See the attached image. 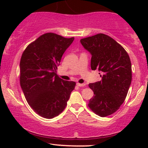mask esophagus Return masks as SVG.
Listing matches in <instances>:
<instances>
[{"instance_id":"obj_1","label":"esophagus","mask_w":148,"mask_h":148,"mask_svg":"<svg viewBox=\"0 0 148 148\" xmlns=\"http://www.w3.org/2000/svg\"><path fill=\"white\" fill-rule=\"evenodd\" d=\"M77 86H79V87H84L86 86V84H80V83H77Z\"/></svg>"}]
</instances>
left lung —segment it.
<instances>
[{"mask_svg":"<svg viewBox=\"0 0 148 148\" xmlns=\"http://www.w3.org/2000/svg\"><path fill=\"white\" fill-rule=\"evenodd\" d=\"M83 46L92 54L91 69L102 71V80L90 84L94 96L88 106L98 116L116 112L124 102L132 79L131 62L126 50L104 34L83 38Z\"/></svg>","mask_w":148,"mask_h":148,"instance_id":"left-lung-1","label":"left lung"}]
</instances>
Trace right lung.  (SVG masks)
Listing matches in <instances>:
<instances>
[{"label":"right lung","instance_id":"obj_1","mask_svg":"<svg viewBox=\"0 0 148 148\" xmlns=\"http://www.w3.org/2000/svg\"><path fill=\"white\" fill-rule=\"evenodd\" d=\"M74 40L46 33L30 43L20 60V85L31 108L44 118L52 119L67 104L76 83L56 74L62 54Z\"/></svg>","mask_w":148,"mask_h":148}]
</instances>
